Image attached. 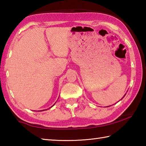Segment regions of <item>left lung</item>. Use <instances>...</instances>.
Masks as SVG:
<instances>
[{
    "instance_id": "1",
    "label": "left lung",
    "mask_w": 146,
    "mask_h": 146,
    "mask_svg": "<svg viewBox=\"0 0 146 146\" xmlns=\"http://www.w3.org/2000/svg\"><path fill=\"white\" fill-rule=\"evenodd\" d=\"M124 96H125V95H124Z\"/></svg>"
}]
</instances>
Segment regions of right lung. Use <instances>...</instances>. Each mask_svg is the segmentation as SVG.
Here are the masks:
<instances>
[{"label":"right lung","mask_w":146,"mask_h":146,"mask_svg":"<svg viewBox=\"0 0 146 146\" xmlns=\"http://www.w3.org/2000/svg\"><path fill=\"white\" fill-rule=\"evenodd\" d=\"M54 105H53V106H54ZM53 106H52V107H53ZM50 108H51V107H50Z\"/></svg>","instance_id":"1"}]
</instances>
